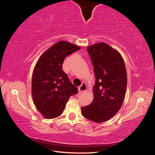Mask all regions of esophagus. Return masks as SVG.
Listing matches in <instances>:
<instances>
[{"mask_svg": "<svg viewBox=\"0 0 155 155\" xmlns=\"http://www.w3.org/2000/svg\"><path fill=\"white\" fill-rule=\"evenodd\" d=\"M86 90H87V85H86L85 83H83L82 85L78 87V91H79L80 94H81L84 92V91H85Z\"/></svg>", "mask_w": 155, "mask_h": 155, "instance_id": "1", "label": "esophagus"}]
</instances>
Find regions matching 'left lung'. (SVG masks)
<instances>
[{"instance_id":"1","label":"left lung","mask_w":155,"mask_h":155,"mask_svg":"<svg viewBox=\"0 0 155 155\" xmlns=\"http://www.w3.org/2000/svg\"><path fill=\"white\" fill-rule=\"evenodd\" d=\"M94 65L96 81L94 100L82 107L81 114L94 122H106L121 108L127 85V70L120 52L104 42L87 47Z\"/></svg>"}]
</instances>
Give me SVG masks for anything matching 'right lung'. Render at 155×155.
Returning a JSON list of instances; mask_svg holds the SVG:
<instances>
[{"mask_svg":"<svg viewBox=\"0 0 155 155\" xmlns=\"http://www.w3.org/2000/svg\"><path fill=\"white\" fill-rule=\"evenodd\" d=\"M81 48L75 44L59 41L41 54L34 68L32 96L37 109L46 119L59 116L68 99L78 93L62 69L64 59Z\"/></svg>","mask_w":155,"mask_h":155,"instance_id":"right-lung-1","label":"right lung"}]
</instances>
